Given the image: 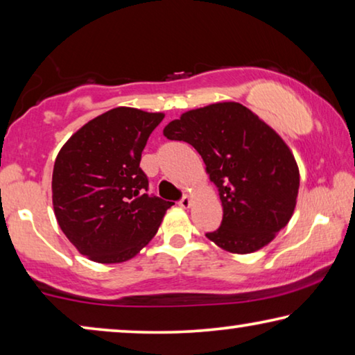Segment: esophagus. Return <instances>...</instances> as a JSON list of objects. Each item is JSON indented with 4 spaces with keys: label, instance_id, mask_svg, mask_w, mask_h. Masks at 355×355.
I'll use <instances>...</instances> for the list:
<instances>
[{
    "label": "esophagus",
    "instance_id": "obj_1",
    "mask_svg": "<svg viewBox=\"0 0 355 355\" xmlns=\"http://www.w3.org/2000/svg\"><path fill=\"white\" fill-rule=\"evenodd\" d=\"M191 204H193V198H191V196H183L182 198V200L178 202V205L182 207V208H189L191 207Z\"/></svg>",
    "mask_w": 355,
    "mask_h": 355
}]
</instances>
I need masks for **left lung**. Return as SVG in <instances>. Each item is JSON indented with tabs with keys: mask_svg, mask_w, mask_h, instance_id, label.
<instances>
[{
	"mask_svg": "<svg viewBox=\"0 0 355 355\" xmlns=\"http://www.w3.org/2000/svg\"><path fill=\"white\" fill-rule=\"evenodd\" d=\"M164 136L198 150L223 204L221 226L205 234L219 248L250 254L267 246L294 213L300 173L288 145L239 103L188 110Z\"/></svg>",
	"mask_w": 355,
	"mask_h": 355,
	"instance_id": "1",
	"label": "left lung"
}]
</instances>
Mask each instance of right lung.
Returning a JSON list of instances; mask_svg holds the SVG:
<instances>
[{
	"mask_svg": "<svg viewBox=\"0 0 355 355\" xmlns=\"http://www.w3.org/2000/svg\"><path fill=\"white\" fill-rule=\"evenodd\" d=\"M164 114L116 107L61 147L52 175L53 211L80 254L99 263L132 259L155 237L172 202L147 194L140 157Z\"/></svg>",
	"mask_w": 355,
	"mask_h": 355,
	"instance_id": "1",
	"label": "right lung"
}]
</instances>
